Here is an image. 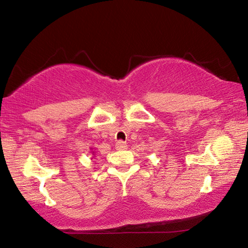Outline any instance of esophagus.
Here are the masks:
<instances>
[{
    "mask_svg": "<svg viewBox=\"0 0 248 248\" xmlns=\"http://www.w3.org/2000/svg\"><path fill=\"white\" fill-rule=\"evenodd\" d=\"M116 149L117 150H125L127 149V144H125V142H124V141H118L116 143Z\"/></svg>",
    "mask_w": 248,
    "mask_h": 248,
    "instance_id": "1",
    "label": "esophagus"
}]
</instances>
